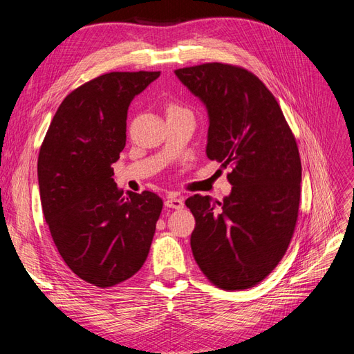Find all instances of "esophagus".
<instances>
[{"mask_svg":"<svg viewBox=\"0 0 354 354\" xmlns=\"http://www.w3.org/2000/svg\"><path fill=\"white\" fill-rule=\"evenodd\" d=\"M165 207L168 208H174V209H181L185 207V202L181 198H177V196H168L165 199Z\"/></svg>","mask_w":354,"mask_h":354,"instance_id":"1","label":"esophagus"}]
</instances>
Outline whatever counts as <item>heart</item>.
I'll return each mask as SVG.
<instances>
[{"label":"heart","mask_w":354,"mask_h":354,"mask_svg":"<svg viewBox=\"0 0 354 354\" xmlns=\"http://www.w3.org/2000/svg\"><path fill=\"white\" fill-rule=\"evenodd\" d=\"M176 109H183V108H181V106H178V104H171L168 108V111H176Z\"/></svg>","instance_id":"heart-1"}]
</instances>
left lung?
<instances>
[{
	"label": "left lung",
	"mask_w": 354,
	"mask_h": 354,
	"mask_svg": "<svg viewBox=\"0 0 354 354\" xmlns=\"http://www.w3.org/2000/svg\"><path fill=\"white\" fill-rule=\"evenodd\" d=\"M176 75L208 109L207 156L232 168V194L223 202L186 199L196 221L192 252L212 285L242 291L264 281L291 243L301 195L295 136L272 91L248 69L212 62Z\"/></svg>",
	"instance_id": "left-lung-1"
}]
</instances>
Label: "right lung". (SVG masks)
I'll use <instances>...</instances> for the list:
<instances>
[{
  "instance_id": "1",
  "label": "right lung",
  "mask_w": 354,
  "mask_h": 354,
  "mask_svg": "<svg viewBox=\"0 0 354 354\" xmlns=\"http://www.w3.org/2000/svg\"><path fill=\"white\" fill-rule=\"evenodd\" d=\"M160 72H109L71 91L53 116L38 155L42 212L69 269L99 288L130 279L151 250L164 202L124 192L112 165L127 140L134 95Z\"/></svg>"
}]
</instances>
